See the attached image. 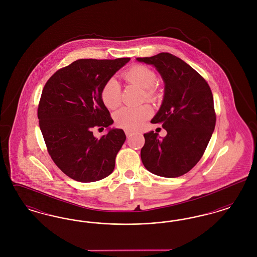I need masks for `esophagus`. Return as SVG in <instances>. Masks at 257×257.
<instances>
[{
    "mask_svg": "<svg viewBox=\"0 0 257 257\" xmlns=\"http://www.w3.org/2000/svg\"><path fill=\"white\" fill-rule=\"evenodd\" d=\"M135 131H133V130H128V129H127V130H125V134H126L127 137H130L131 135H133Z\"/></svg>",
    "mask_w": 257,
    "mask_h": 257,
    "instance_id": "obj_1",
    "label": "esophagus"
}]
</instances>
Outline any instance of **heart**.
I'll use <instances>...</instances> for the list:
<instances>
[{
  "instance_id": "heart-1",
  "label": "heart",
  "mask_w": 257,
  "mask_h": 257,
  "mask_svg": "<svg viewBox=\"0 0 257 257\" xmlns=\"http://www.w3.org/2000/svg\"><path fill=\"white\" fill-rule=\"evenodd\" d=\"M124 79L134 86L144 90V99L154 101L157 97V92L153 88L157 81L155 72L145 65H135L123 74ZM100 96L104 105L114 110L121 103V87L119 83L114 79H109L102 86ZM152 115V110L149 106L144 105L139 108H123L117 110L113 117L114 121L119 126L128 130L138 129Z\"/></svg>"
}]
</instances>
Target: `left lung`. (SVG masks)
I'll return each mask as SVG.
<instances>
[{"label":"left lung","mask_w":257,"mask_h":257,"mask_svg":"<svg viewBox=\"0 0 257 257\" xmlns=\"http://www.w3.org/2000/svg\"><path fill=\"white\" fill-rule=\"evenodd\" d=\"M136 60L155 67L165 84L161 107L151 123L161 124L167 136L161 138L154 131L144 135L143 164L153 174L179 177L196 166L214 132L212 91L193 67L170 53Z\"/></svg>","instance_id":"1"}]
</instances>
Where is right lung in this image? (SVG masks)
<instances>
[{
    "mask_svg": "<svg viewBox=\"0 0 257 257\" xmlns=\"http://www.w3.org/2000/svg\"><path fill=\"white\" fill-rule=\"evenodd\" d=\"M130 58L82 59L54 74L42 90L37 116L50 156L76 181L101 180L113 171L115 157L126 140L100 96L102 86ZM107 128L95 138L92 128Z\"/></svg>",
    "mask_w": 257,
    "mask_h": 257,
    "instance_id": "right-lung-1",
    "label": "right lung"
}]
</instances>
